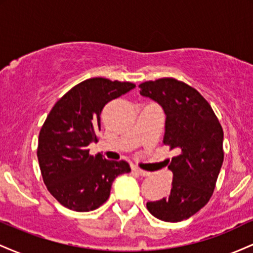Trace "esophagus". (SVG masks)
<instances>
[{
	"instance_id": "1",
	"label": "esophagus",
	"mask_w": 253,
	"mask_h": 253,
	"mask_svg": "<svg viewBox=\"0 0 253 253\" xmlns=\"http://www.w3.org/2000/svg\"><path fill=\"white\" fill-rule=\"evenodd\" d=\"M133 171H135L136 173H138V175H140V176H150L151 173L150 172H147V171H145V170H141V169H139V168H136V167H134L133 168Z\"/></svg>"
}]
</instances>
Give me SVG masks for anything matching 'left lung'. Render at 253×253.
<instances>
[{"mask_svg": "<svg viewBox=\"0 0 253 253\" xmlns=\"http://www.w3.org/2000/svg\"><path fill=\"white\" fill-rule=\"evenodd\" d=\"M165 113L163 143L178 151L169 164L173 178L170 194L147 202L157 219L178 222L207 205L223 162V130L211 104L196 89L175 78H161L139 85Z\"/></svg>", "mask_w": 253, "mask_h": 253, "instance_id": "left-lung-1", "label": "left lung"}]
</instances>
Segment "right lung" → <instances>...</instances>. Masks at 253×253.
<instances>
[{
	"label": "right lung",
	"mask_w": 253,
	"mask_h": 253,
	"mask_svg": "<svg viewBox=\"0 0 253 253\" xmlns=\"http://www.w3.org/2000/svg\"><path fill=\"white\" fill-rule=\"evenodd\" d=\"M135 84L95 77L83 81L57 101L38 140V161L43 183L60 205L76 211H94L108 200L113 182L130 168L125 161L89 155L97 141L101 112Z\"/></svg>",
	"instance_id": "1"
}]
</instances>
